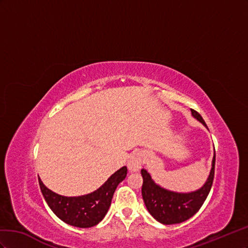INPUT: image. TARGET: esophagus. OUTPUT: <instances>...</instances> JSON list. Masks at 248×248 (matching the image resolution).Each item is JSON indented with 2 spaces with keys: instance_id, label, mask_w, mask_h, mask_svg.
<instances>
[{
  "instance_id": "1",
  "label": "esophagus",
  "mask_w": 248,
  "mask_h": 248,
  "mask_svg": "<svg viewBox=\"0 0 248 248\" xmlns=\"http://www.w3.org/2000/svg\"><path fill=\"white\" fill-rule=\"evenodd\" d=\"M142 163H143L142 155H141L140 153H134L128 161L129 170L131 172L138 171L141 168V166H142Z\"/></svg>"
}]
</instances>
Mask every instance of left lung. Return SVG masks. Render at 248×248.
I'll return each mask as SVG.
<instances>
[{
    "mask_svg": "<svg viewBox=\"0 0 248 248\" xmlns=\"http://www.w3.org/2000/svg\"><path fill=\"white\" fill-rule=\"evenodd\" d=\"M191 114L208 129L200 113L191 109ZM214 172L215 150L210 174L206 183L200 189L191 191V192H175V191L161 187L155 183L146 169H141V175L143 179L141 193H142V199L147 211L155 220L163 224H175L188 220L189 218L196 214V212L201 209L203 202L206 201L212 184H213Z\"/></svg>",
    "mask_w": 248,
    "mask_h": 248,
    "instance_id": "obj_1",
    "label": "left lung"
}]
</instances>
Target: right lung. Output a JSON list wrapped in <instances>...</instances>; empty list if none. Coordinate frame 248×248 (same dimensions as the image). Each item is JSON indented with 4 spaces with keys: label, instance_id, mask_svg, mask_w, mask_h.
I'll use <instances>...</instances> for the list:
<instances>
[{
    "label": "right lung",
    "instance_id": "1",
    "mask_svg": "<svg viewBox=\"0 0 248 248\" xmlns=\"http://www.w3.org/2000/svg\"><path fill=\"white\" fill-rule=\"evenodd\" d=\"M128 169H118L95 191L81 196H63L53 192L38 178L40 190L46 203L55 215L65 223L77 228H91L103 220L107 214L113 194L120 182H123Z\"/></svg>",
    "mask_w": 248,
    "mask_h": 248
}]
</instances>
